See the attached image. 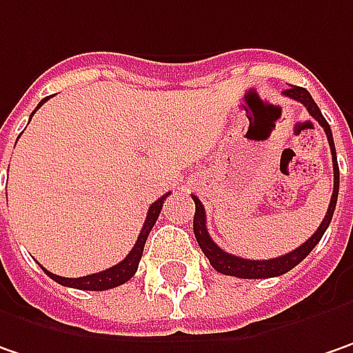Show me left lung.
Here are the masks:
<instances>
[{"label":"left lung","mask_w":353,"mask_h":353,"mask_svg":"<svg viewBox=\"0 0 353 353\" xmlns=\"http://www.w3.org/2000/svg\"><path fill=\"white\" fill-rule=\"evenodd\" d=\"M283 94L288 97V99L296 100L300 104H304L306 110H308V114L312 116L316 122L324 128V132H326L330 152H332V165H334V192H332V197H330L328 211H326V217L320 223V227L316 229L314 235L308 239L306 243H302L299 249H294V251H290V253L286 254H281L276 259H268V261H249V259H241V256H235V254L225 253L219 245H215V241L209 237V231H207L205 207L201 205V201L195 195H192L193 201H195L193 233H195V239L199 243V249L209 259L211 267L215 268L217 272H221V274H227V276H239V279H270V276H281L284 272L292 270L320 243V239L326 233L330 221H332L334 209H336L338 190H340V168H338V160H336V146H334V138H332L330 124L326 122V118L322 116L318 104H316L314 99L310 97V92L306 88H302V86H290V88L284 90Z\"/></svg>","instance_id":"obj_1"}]
</instances>
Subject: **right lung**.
<instances>
[{
    "label": "right lung",
    "instance_id": "right-lung-1",
    "mask_svg": "<svg viewBox=\"0 0 353 353\" xmlns=\"http://www.w3.org/2000/svg\"><path fill=\"white\" fill-rule=\"evenodd\" d=\"M47 100L49 99H43L41 102H39V106L33 110V114L37 112L39 108L43 106V102H47ZM168 195H170V193L161 195L158 201H154V203L150 205V209H148V215H146V221H144V227H142V231H140V235H138V241H136V245L132 247V251L128 253V256H126L122 263H118V265H114V267L106 268V270H102V272H94V274H88V276H79V279L59 276V274L49 272L47 268H43V270L53 279L54 283L63 284V286H70V288H79V290H108V288H114V286H120V284L128 283L132 276L136 274V270H138V263H140L142 253H144L146 239L148 235H150V231H152V227L156 225V219L160 217L163 199H165Z\"/></svg>",
    "mask_w": 353,
    "mask_h": 353
}]
</instances>
